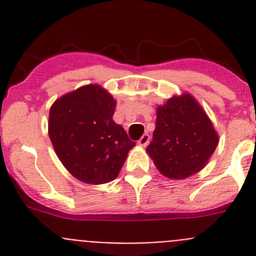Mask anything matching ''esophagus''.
I'll return each instance as SVG.
<instances>
[{"mask_svg": "<svg viewBox=\"0 0 256 256\" xmlns=\"http://www.w3.org/2000/svg\"><path fill=\"white\" fill-rule=\"evenodd\" d=\"M148 142H150V134H148V133H144L141 138L138 140V144L142 146V148H146L148 144Z\"/></svg>", "mask_w": 256, "mask_h": 256, "instance_id": "34e87169", "label": "esophagus"}]
</instances>
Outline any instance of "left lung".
<instances>
[{
  "label": "left lung",
  "instance_id": "8db88e82",
  "mask_svg": "<svg viewBox=\"0 0 256 256\" xmlns=\"http://www.w3.org/2000/svg\"><path fill=\"white\" fill-rule=\"evenodd\" d=\"M218 142L206 112L192 94H183L156 108L155 130L146 151L162 176L184 180L204 168Z\"/></svg>",
  "mask_w": 256,
  "mask_h": 256
}]
</instances>
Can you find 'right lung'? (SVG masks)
<instances>
[{
	"instance_id": "obj_1",
	"label": "right lung",
	"mask_w": 256,
	"mask_h": 256,
	"mask_svg": "<svg viewBox=\"0 0 256 256\" xmlns=\"http://www.w3.org/2000/svg\"><path fill=\"white\" fill-rule=\"evenodd\" d=\"M116 102L98 84H87L52 104L48 136L73 177L91 184L114 180L136 146L112 120Z\"/></svg>"
}]
</instances>
